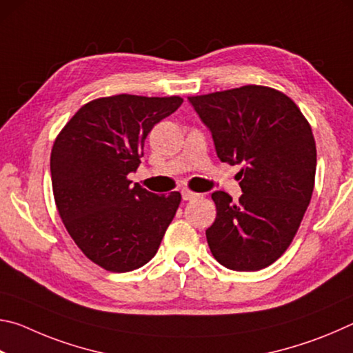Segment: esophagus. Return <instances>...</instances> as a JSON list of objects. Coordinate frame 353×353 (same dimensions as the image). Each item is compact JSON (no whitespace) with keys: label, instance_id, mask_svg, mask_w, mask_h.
<instances>
[{"label":"esophagus","instance_id":"obj_1","mask_svg":"<svg viewBox=\"0 0 353 353\" xmlns=\"http://www.w3.org/2000/svg\"><path fill=\"white\" fill-rule=\"evenodd\" d=\"M198 193H194V191H191V190H182V198H183V201H191V199H194V198H198Z\"/></svg>","mask_w":353,"mask_h":353}]
</instances>
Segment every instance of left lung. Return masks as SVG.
<instances>
[{"instance_id":"8db88e82","label":"left lung","mask_w":353,"mask_h":353,"mask_svg":"<svg viewBox=\"0 0 353 353\" xmlns=\"http://www.w3.org/2000/svg\"><path fill=\"white\" fill-rule=\"evenodd\" d=\"M210 129L221 162L241 165V198L214 191L212 254L234 271H259L285 254L312 199L316 143L312 126L285 93L243 85L188 97Z\"/></svg>"}]
</instances>
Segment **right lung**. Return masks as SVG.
Masks as SVG:
<instances>
[{
  "mask_svg": "<svg viewBox=\"0 0 353 353\" xmlns=\"http://www.w3.org/2000/svg\"><path fill=\"white\" fill-rule=\"evenodd\" d=\"M181 97L115 94L83 104L59 132L51 182L59 216L88 260L128 272L152 259L182 196L130 185L148 134L174 113Z\"/></svg>",
  "mask_w": 353,
  "mask_h": 353,
  "instance_id": "obj_1",
  "label": "right lung"
}]
</instances>
